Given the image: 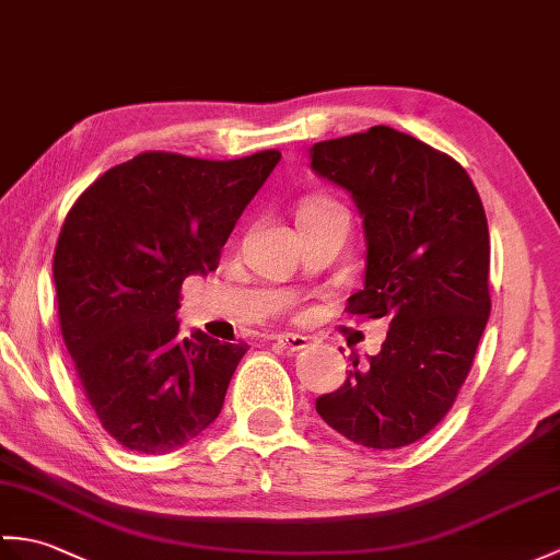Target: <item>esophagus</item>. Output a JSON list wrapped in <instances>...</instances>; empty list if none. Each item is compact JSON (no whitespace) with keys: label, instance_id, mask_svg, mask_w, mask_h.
<instances>
[{"label":"esophagus","instance_id":"obj_1","mask_svg":"<svg viewBox=\"0 0 560 560\" xmlns=\"http://www.w3.org/2000/svg\"><path fill=\"white\" fill-rule=\"evenodd\" d=\"M277 343L283 350H289V353H295V350L307 348V336H301V334H279L277 336Z\"/></svg>","mask_w":560,"mask_h":560}]
</instances>
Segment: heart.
<instances>
[{"label": "heart", "mask_w": 560, "mask_h": 560, "mask_svg": "<svg viewBox=\"0 0 560 560\" xmlns=\"http://www.w3.org/2000/svg\"><path fill=\"white\" fill-rule=\"evenodd\" d=\"M339 202L334 198H327V195H315V198H310L301 205V210H298V217H310V214H319V212H329V210H339Z\"/></svg>", "instance_id": "obj_1"}]
</instances>
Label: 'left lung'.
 <instances>
[{"label":"left lung","mask_w":560,"mask_h":560,"mask_svg":"<svg viewBox=\"0 0 560 560\" xmlns=\"http://www.w3.org/2000/svg\"><path fill=\"white\" fill-rule=\"evenodd\" d=\"M312 172L350 192L368 241L355 317H388L382 350L334 394L319 418L353 444L388 451L434 429L472 368L489 319V226L465 168L427 142L372 126L315 142Z\"/></svg>","instance_id":"obj_1"}]
</instances>
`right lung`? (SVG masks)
<instances>
[{"label": "right lung", "instance_id": "obj_1", "mask_svg": "<svg viewBox=\"0 0 560 560\" xmlns=\"http://www.w3.org/2000/svg\"><path fill=\"white\" fill-rule=\"evenodd\" d=\"M279 150L214 162L142 152L104 172L55 250L61 336L85 398L121 446L162 456L210 427L245 346L178 331L180 283L210 275Z\"/></svg>", "mask_w": 560, "mask_h": 560}]
</instances>
